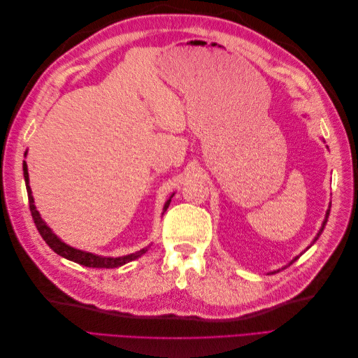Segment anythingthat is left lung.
<instances>
[{
  "label": "left lung",
  "mask_w": 358,
  "mask_h": 358,
  "mask_svg": "<svg viewBox=\"0 0 358 358\" xmlns=\"http://www.w3.org/2000/svg\"><path fill=\"white\" fill-rule=\"evenodd\" d=\"M329 215H330V209H329V210H327V213H326V220H324V222H322V227H321V230H320V231H318V234H317V237H315V239H313V242H312V243H315V242H317V241H318V237H320V236H321V233H322V230H324V227H326V224H327V220H329ZM297 258H299V257H297ZM297 258H294V259H292V262H291V263H289V264H292V263H294V262H296V259H297ZM289 264H288V266H289ZM288 266H287V267H288ZM273 273H275V272H273Z\"/></svg>",
  "instance_id": "8db88e82"
}]
</instances>
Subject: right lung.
Wrapping results in <instances>:
<instances>
[{
	"label": "right lung",
	"instance_id": "right-lung-1",
	"mask_svg": "<svg viewBox=\"0 0 358 358\" xmlns=\"http://www.w3.org/2000/svg\"><path fill=\"white\" fill-rule=\"evenodd\" d=\"M24 176H25V183H27V192H28V201H29V210H31V216L32 220H34V224L37 227V230L40 233V236L43 237V241H45L50 249H53L58 255L71 259V262L86 266V267H95V268H113V267H119V266H124L129 262H133V259L142 257L148 248L140 249L138 252L136 254H129L125 257H117V258H107V257H99V255H94L91 252H83L79 251V249H74L69 245H66L64 242H61L58 237L52 233V230L46 225V222L41 220V216L38 213V210L36 209L34 206V199L31 196V188L28 185V167H27V162L24 161ZM170 204V200L166 203L164 206V210H167Z\"/></svg>",
	"mask_w": 358,
	"mask_h": 358
}]
</instances>
